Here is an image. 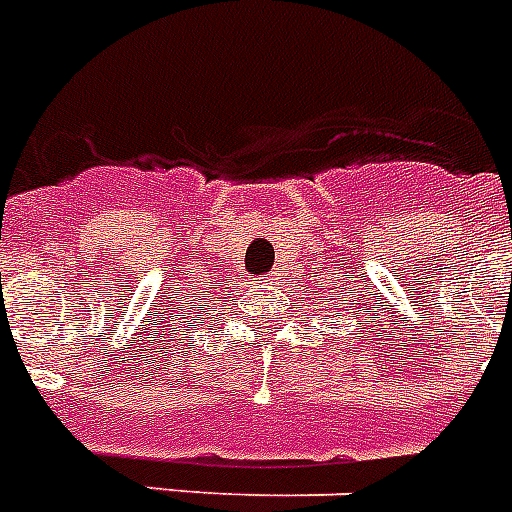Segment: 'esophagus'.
I'll list each match as a JSON object with an SVG mask.
<instances>
[{
  "label": "esophagus",
  "instance_id": "esophagus-1",
  "mask_svg": "<svg viewBox=\"0 0 512 512\" xmlns=\"http://www.w3.org/2000/svg\"><path fill=\"white\" fill-rule=\"evenodd\" d=\"M270 276H273V278H270V281H276V273H270Z\"/></svg>",
  "mask_w": 512,
  "mask_h": 512
}]
</instances>
